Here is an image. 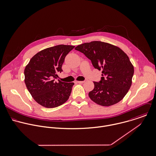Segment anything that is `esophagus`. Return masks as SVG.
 I'll return each instance as SVG.
<instances>
[{
    "mask_svg": "<svg viewBox=\"0 0 156 156\" xmlns=\"http://www.w3.org/2000/svg\"><path fill=\"white\" fill-rule=\"evenodd\" d=\"M76 83H78V84H83L84 83V81H76Z\"/></svg>",
    "mask_w": 156,
    "mask_h": 156,
    "instance_id": "1",
    "label": "esophagus"
}]
</instances>
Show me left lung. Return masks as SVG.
I'll return each mask as SVG.
<instances>
[{"label": "left lung", "mask_w": 156, "mask_h": 156, "mask_svg": "<svg viewBox=\"0 0 156 156\" xmlns=\"http://www.w3.org/2000/svg\"><path fill=\"white\" fill-rule=\"evenodd\" d=\"M75 50L84 54L95 69L102 71L99 82L89 93L90 98L102 106H110L121 101L132 83L134 67L127 55L119 48L99 41L85 43Z\"/></svg>", "instance_id": "left-lung-1"}]
</instances>
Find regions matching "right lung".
Returning <instances> with one entry per match:
<instances>
[{
  "mask_svg": "<svg viewBox=\"0 0 156 156\" xmlns=\"http://www.w3.org/2000/svg\"><path fill=\"white\" fill-rule=\"evenodd\" d=\"M74 46L60 44L44 49L36 54L25 67V83L34 99L46 108L58 107L66 102L72 92L73 83L55 79L62 71L66 56Z\"/></svg>",
  "mask_w": 156,
  "mask_h": 156,
  "instance_id": "right-lung-1",
  "label": "right lung"
}]
</instances>
